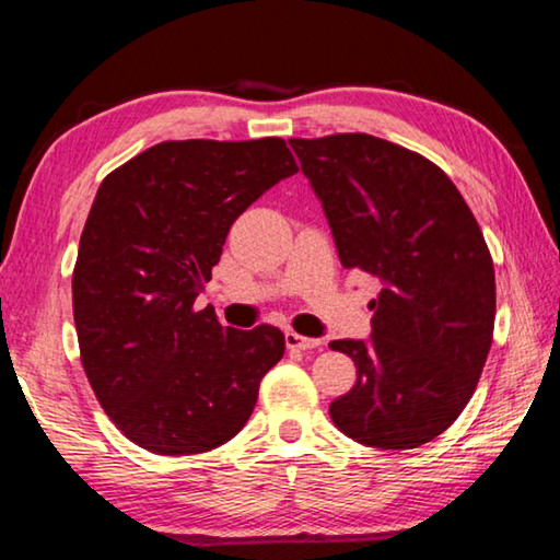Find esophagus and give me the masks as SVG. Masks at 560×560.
Listing matches in <instances>:
<instances>
[{
  "label": "esophagus",
  "instance_id": "obj_1",
  "mask_svg": "<svg viewBox=\"0 0 560 560\" xmlns=\"http://www.w3.org/2000/svg\"><path fill=\"white\" fill-rule=\"evenodd\" d=\"M318 346H320V340H316V338L299 336V334H293V330H289L287 334V348H291V350H311Z\"/></svg>",
  "mask_w": 560,
  "mask_h": 560
}]
</instances>
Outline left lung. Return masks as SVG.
Here are the masks:
<instances>
[{
	"label": "left lung",
	"mask_w": 560,
	"mask_h": 560,
	"mask_svg": "<svg viewBox=\"0 0 560 560\" xmlns=\"http://www.w3.org/2000/svg\"><path fill=\"white\" fill-rule=\"evenodd\" d=\"M334 232L340 264L381 279L371 340L353 358L336 428L377 450H415L457 420L494 336V261L459 189L428 158L368 136L291 138Z\"/></svg>",
	"instance_id": "left-lung-1"
}]
</instances>
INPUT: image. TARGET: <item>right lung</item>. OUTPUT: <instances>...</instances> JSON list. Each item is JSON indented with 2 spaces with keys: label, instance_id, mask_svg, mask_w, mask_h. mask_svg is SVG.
Here are the masks:
<instances>
[{
  "label": "right lung",
  "instance_id": "right-lung-1",
  "mask_svg": "<svg viewBox=\"0 0 560 560\" xmlns=\"http://www.w3.org/2000/svg\"><path fill=\"white\" fill-rule=\"evenodd\" d=\"M299 173L281 138L165 140L103 179L73 267L81 363L106 415L148 452H210L240 432L287 348L273 326L195 308L230 226Z\"/></svg>",
  "mask_w": 560,
  "mask_h": 560
}]
</instances>
